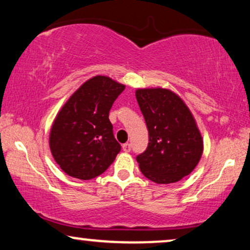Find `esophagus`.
<instances>
[{
    "instance_id": "34e87169",
    "label": "esophagus",
    "mask_w": 250,
    "mask_h": 250,
    "mask_svg": "<svg viewBox=\"0 0 250 250\" xmlns=\"http://www.w3.org/2000/svg\"><path fill=\"white\" fill-rule=\"evenodd\" d=\"M123 150H124L125 152H129L131 151V145H129V143H125V145H123Z\"/></svg>"
}]
</instances>
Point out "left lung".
<instances>
[{
  "label": "left lung",
  "instance_id": "obj_1",
  "mask_svg": "<svg viewBox=\"0 0 250 250\" xmlns=\"http://www.w3.org/2000/svg\"><path fill=\"white\" fill-rule=\"evenodd\" d=\"M135 97L149 132L136 157L143 175L157 184L179 182L199 163L204 141L190 109L168 88H138Z\"/></svg>",
  "mask_w": 250,
  "mask_h": 250
}]
</instances>
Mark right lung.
Instances as JSON below:
<instances>
[{
	"mask_svg": "<svg viewBox=\"0 0 250 250\" xmlns=\"http://www.w3.org/2000/svg\"><path fill=\"white\" fill-rule=\"evenodd\" d=\"M124 88V84L98 75L82 84L58 112L50 132V150L69 176L94 179L121 151L109 111Z\"/></svg>",
	"mask_w": 250,
	"mask_h": 250,
	"instance_id": "1",
	"label": "right lung"
}]
</instances>
